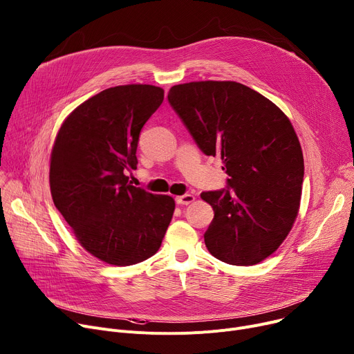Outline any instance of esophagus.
Instances as JSON below:
<instances>
[{"instance_id":"esophagus-1","label":"esophagus","mask_w":354,"mask_h":354,"mask_svg":"<svg viewBox=\"0 0 354 354\" xmlns=\"http://www.w3.org/2000/svg\"><path fill=\"white\" fill-rule=\"evenodd\" d=\"M176 203L178 205H189L195 201V196L194 195H189V194H185V195H180V196H176L175 198Z\"/></svg>"}]
</instances>
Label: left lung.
Returning <instances> with one entry per match:
<instances>
[{
	"label": "left lung",
	"instance_id": "obj_1",
	"mask_svg": "<svg viewBox=\"0 0 354 354\" xmlns=\"http://www.w3.org/2000/svg\"><path fill=\"white\" fill-rule=\"evenodd\" d=\"M168 101L198 148L221 155L227 174L223 189L201 194L215 212L207 250L229 265L262 262L288 236L300 205L304 163L288 116L233 81L175 85Z\"/></svg>",
	"mask_w": 354,
	"mask_h": 354
}]
</instances>
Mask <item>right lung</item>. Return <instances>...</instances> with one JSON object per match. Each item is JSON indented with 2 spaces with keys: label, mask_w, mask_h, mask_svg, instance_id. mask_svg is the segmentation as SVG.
Here are the masks:
<instances>
[{
  "label": "right lung",
  "mask_w": 354,
  "mask_h": 354,
  "mask_svg": "<svg viewBox=\"0 0 354 354\" xmlns=\"http://www.w3.org/2000/svg\"><path fill=\"white\" fill-rule=\"evenodd\" d=\"M163 101L153 85L108 88L62 124L51 153L55 207L80 243L102 262L129 266L155 254L175 201L131 185L139 133Z\"/></svg>",
  "instance_id": "1"
}]
</instances>
